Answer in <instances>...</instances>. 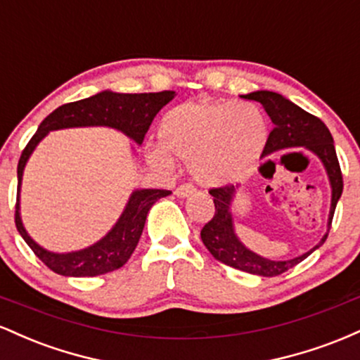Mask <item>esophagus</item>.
<instances>
[{"label":"esophagus","mask_w":360,"mask_h":360,"mask_svg":"<svg viewBox=\"0 0 360 360\" xmlns=\"http://www.w3.org/2000/svg\"><path fill=\"white\" fill-rule=\"evenodd\" d=\"M193 193H194V188L191 184H181L179 188H177L174 191L177 198H186V196H189V194H193Z\"/></svg>","instance_id":"esophagus-1"}]
</instances>
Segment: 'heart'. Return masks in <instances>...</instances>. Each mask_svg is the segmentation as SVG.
Instances as JSON below:
<instances>
[{
	"label": "heart",
	"instance_id": "b5f03b06",
	"mask_svg": "<svg viewBox=\"0 0 360 360\" xmlns=\"http://www.w3.org/2000/svg\"><path fill=\"white\" fill-rule=\"evenodd\" d=\"M159 143L148 146L152 164L171 169L174 154L188 159L193 179L206 188L237 183L257 164L269 140V122L252 101H193L160 120Z\"/></svg>",
	"mask_w": 360,
	"mask_h": 360
}]
</instances>
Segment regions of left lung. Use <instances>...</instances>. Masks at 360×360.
Returning a JSON list of instances; mask_svg holds the SVG:
<instances>
[{"mask_svg":"<svg viewBox=\"0 0 360 360\" xmlns=\"http://www.w3.org/2000/svg\"><path fill=\"white\" fill-rule=\"evenodd\" d=\"M240 98L260 103L272 122V131L269 134V140H267L262 157L279 150H286V148L304 147L321 160L326 176H328L330 188H332V201H330L328 223H326L330 230L335 206L342 196V189H344V181H342L333 137L328 128L320 118L309 115L308 111L300 108L298 105L289 101L279 93L254 91V93L242 94ZM237 189L238 186L233 184L210 189L214 203V217L201 230V240L217 260L233 267V269L249 272V274L272 278V276H279L295 267L296 264L307 259L309 254H313L325 243L326 237H328V230L313 249L295 259L271 260L252 252L249 247L243 245L238 235L235 233L232 203Z\"/></svg>","mask_w":360,"mask_h":360,"instance_id":"1","label":"left lung"}]
</instances>
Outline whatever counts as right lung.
I'll return each instance as SVG.
<instances>
[{"instance_id": "add662e5", "label": "right lung", "mask_w": 360, "mask_h": 360, "mask_svg": "<svg viewBox=\"0 0 360 360\" xmlns=\"http://www.w3.org/2000/svg\"><path fill=\"white\" fill-rule=\"evenodd\" d=\"M174 96L176 91L127 94L106 89L94 96L59 106L40 123L39 130L27 143L18 160V198H16L15 223L23 240L49 269L60 276H68V278H94V276L120 269L134 254L152 205L160 198L169 196L171 191L135 189L128 198L117 223L111 226L105 237L81 250L62 252V254L51 252L39 245L28 235L23 226L22 217H20V189H22L23 171L37 146L47 137L49 131L76 127L115 128L130 140H134L137 146H142L152 120Z\"/></svg>"}]
</instances>
